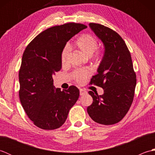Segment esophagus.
<instances>
[{
  "label": "esophagus",
  "mask_w": 155,
  "mask_h": 155,
  "mask_svg": "<svg viewBox=\"0 0 155 155\" xmlns=\"http://www.w3.org/2000/svg\"><path fill=\"white\" fill-rule=\"evenodd\" d=\"M86 93H87L86 91L83 89V88H81V89H80V95H83V94H86Z\"/></svg>",
  "instance_id": "1"
}]
</instances>
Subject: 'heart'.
I'll use <instances>...</instances> for the list:
<instances>
[{"label": "heart", "instance_id": "heart-1", "mask_svg": "<svg viewBox=\"0 0 155 155\" xmlns=\"http://www.w3.org/2000/svg\"><path fill=\"white\" fill-rule=\"evenodd\" d=\"M75 45L80 51L87 56H91L95 60H98L102 54L101 48L98 47V40L94 36L91 34L84 33L81 35L75 42ZM69 54V48L67 46L62 49L61 61L62 64H64L67 61ZM91 75V71L88 69L78 70L74 73V78L78 83H83Z\"/></svg>", "mask_w": 155, "mask_h": 155}]
</instances>
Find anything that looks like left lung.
I'll list each match as a JSON object with an SVG mask.
<instances>
[{
  "label": "left lung",
  "instance_id": "left-lung-1",
  "mask_svg": "<svg viewBox=\"0 0 155 155\" xmlns=\"http://www.w3.org/2000/svg\"><path fill=\"white\" fill-rule=\"evenodd\" d=\"M89 26L103 41L105 50L98 74L90 83L103 88L104 94L88 91L93 101L87 113L97 123L114 124L123 119L132 104L137 76L130 51L120 36L103 25L92 22Z\"/></svg>",
  "mask_w": 155,
  "mask_h": 155
}]
</instances>
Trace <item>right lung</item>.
Here are the masks:
<instances>
[{
	"instance_id": "add662e5",
	"label": "right lung",
	"mask_w": 155,
	"mask_h": 155,
	"mask_svg": "<svg viewBox=\"0 0 155 155\" xmlns=\"http://www.w3.org/2000/svg\"><path fill=\"white\" fill-rule=\"evenodd\" d=\"M87 27L75 22L54 26L25 48L18 73L19 98L28 117L38 128L61 127L79 97V89L74 85L62 91L54 88L52 76L61 69V55L67 42Z\"/></svg>"
}]
</instances>
